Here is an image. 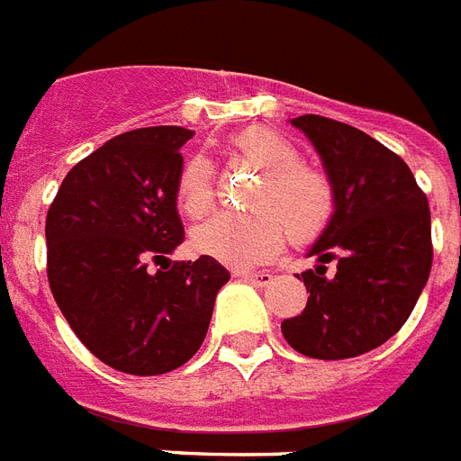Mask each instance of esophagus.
<instances>
[{"label": "esophagus", "instance_id": "obj_1", "mask_svg": "<svg viewBox=\"0 0 461 461\" xmlns=\"http://www.w3.org/2000/svg\"><path fill=\"white\" fill-rule=\"evenodd\" d=\"M237 277L249 280L254 285H268V283H273V273H268V270H241V273H237Z\"/></svg>", "mask_w": 461, "mask_h": 461}]
</instances>
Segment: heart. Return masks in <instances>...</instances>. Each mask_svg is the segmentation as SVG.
<instances>
[{
	"label": "heart",
	"instance_id": "obj_1",
	"mask_svg": "<svg viewBox=\"0 0 461 461\" xmlns=\"http://www.w3.org/2000/svg\"><path fill=\"white\" fill-rule=\"evenodd\" d=\"M231 154L261 168L246 215H217L193 231L200 254L227 266H256L283 249L285 227L294 241L319 237L336 207L331 178L302 161L300 147L270 128H249L231 137ZM176 200L188 217L207 215L215 205V174L210 161L193 157L184 164Z\"/></svg>",
	"mask_w": 461,
	"mask_h": 461
}]
</instances>
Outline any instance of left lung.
<instances>
[{"mask_svg": "<svg viewBox=\"0 0 461 461\" xmlns=\"http://www.w3.org/2000/svg\"><path fill=\"white\" fill-rule=\"evenodd\" d=\"M314 145L336 191L333 217L307 256L304 312L283 321L290 346L316 360H343L394 336L430 276V207L406 161L363 130L324 115L290 121ZM337 266L325 276V263ZM300 277V276H297Z\"/></svg>", "mask_w": 461, "mask_h": 461, "instance_id": "obj_1", "label": "left lung"}]
</instances>
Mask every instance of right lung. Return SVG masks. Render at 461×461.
Wrapping results in <instances>:
<instances>
[{
  "label": "right lung",
  "mask_w": 461,
  "mask_h": 461,
  "mask_svg": "<svg viewBox=\"0 0 461 461\" xmlns=\"http://www.w3.org/2000/svg\"><path fill=\"white\" fill-rule=\"evenodd\" d=\"M193 130L122 132L77 164L45 220L52 297L77 339L113 370L152 377L188 363L205 340L224 266L178 263L176 185Z\"/></svg>",
  "instance_id": "1"
}]
</instances>
